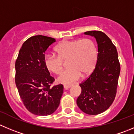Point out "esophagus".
Listing matches in <instances>:
<instances>
[{
  "mask_svg": "<svg viewBox=\"0 0 134 134\" xmlns=\"http://www.w3.org/2000/svg\"><path fill=\"white\" fill-rule=\"evenodd\" d=\"M72 86V85H64V87L65 90H68V89L70 88Z\"/></svg>",
  "mask_w": 134,
  "mask_h": 134,
  "instance_id": "obj_1",
  "label": "esophagus"
}]
</instances>
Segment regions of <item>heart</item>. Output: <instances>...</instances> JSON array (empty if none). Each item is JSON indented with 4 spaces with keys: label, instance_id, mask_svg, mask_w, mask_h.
Instances as JSON below:
<instances>
[{
    "label": "heart",
    "instance_id": "obj_1",
    "mask_svg": "<svg viewBox=\"0 0 134 134\" xmlns=\"http://www.w3.org/2000/svg\"><path fill=\"white\" fill-rule=\"evenodd\" d=\"M57 55L47 54L44 63L47 70L60 74L63 69V61L68 60L70 68L64 71L58 79L62 83H71L81 76H88L93 71L98 58L96 43L88 38L63 41L55 47Z\"/></svg>",
    "mask_w": 134,
    "mask_h": 134
}]
</instances>
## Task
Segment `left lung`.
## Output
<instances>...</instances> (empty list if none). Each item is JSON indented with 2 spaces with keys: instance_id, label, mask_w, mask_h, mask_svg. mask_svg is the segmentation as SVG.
I'll list each match as a JSON object with an SVG mask.
<instances>
[{
  "instance_id": "obj_1",
  "label": "left lung",
  "mask_w": 134,
  "mask_h": 134,
  "mask_svg": "<svg viewBox=\"0 0 134 134\" xmlns=\"http://www.w3.org/2000/svg\"><path fill=\"white\" fill-rule=\"evenodd\" d=\"M84 34L96 39L98 58L94 70L80 84L81 93L76 102L83 113L96 115L107 110L115 99L120 64L116 48L106 34L100 31Z\"/></svg>"
}]
</instances>
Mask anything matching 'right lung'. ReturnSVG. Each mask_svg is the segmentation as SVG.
Listing matches in <instances>:
<instances>
[{"mask_svg":"<svg viewBox=\"0 0 134 134\" xmlns=\"http://www.w3.org/2000/svg\"><path fill=\"white\" fill-rule=\"evenodd\" d=\"M55 41L44 35L31 37L23 43L16 60L15 82L19 95L25 108L35 115L53 114L63 93V85L52 86L54 78L44 63L46 50Z\"/></svg>","mask_w":134,"mask_h":134,"instance_id":"obj_1","label":"right lung"}]
</instances>
